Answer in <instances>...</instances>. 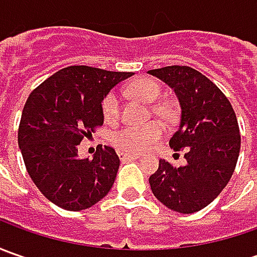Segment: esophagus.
<instances>
[{"label":"esophagus","instance_id":"esophagus-1","mask_svg":"<svg viewBox=\"0 0 257 257\" xmlns=\"http://www.w3.org/2000/svg\"><path fill=\"white\" fill-rule=\"evenodd\" d=\"M120 160L121 162H130V160H136L139 159V156H134V154H127V153H120Z\"/></svg>","mask_w":257,"mask_h":257}]
</instances>
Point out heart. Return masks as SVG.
<instances>
[{
	"label": "heart",
	"mask_w": 257,
	"mask_h": 257,
	"mask_svg": "<svg viewBox=\"0 0 257 257\" xmlns=\"http://www.w3.org/2000/svg\"><path fill=\"white\" fill-rule=\"evenodd\" d=\"M128 91L147 103H153L162 93V87L152 78H140L128 85ZM120 103L115 93H108L101 101V113L105 121H114L118 117ZM163 134V125L159 121L144 125H124L111 134V143L120 152L128 154L142 153L147 150Z\"/></svg>",
	"instance_id": "heart-1"
}]
</instances>
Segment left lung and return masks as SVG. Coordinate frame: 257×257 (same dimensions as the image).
Masks as SVG:
<instances>
[{"mask_svg":"<svg viewBox=\"0 0 257 257\" xmlns=\"http://www.w3.org/2000/svg\"><path fill=\"white\" fill-rule=\"evenodd\" d=\"M169 84L182 107L180 127L170 139L174 152L186 150L187 163L160 160L149 182L157 200L179 213L202 210L232 177L240 152L239 124L232 104L206 75L187 65L149 71Z\"/></svg>","mask_w":257,"mask_h":257,"instance_id":"8db88e82","label":"left lung"}]
</instances>
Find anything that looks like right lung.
<instances>
[{
	"label": "right lung",
	"mask_w": 257,
	"mask_h": 257,
	"mask_svg": "<svg viewBox=\"0 0 257 257\" xmlns=\"http://www.w3.org/2000/svg\"><path fill=\"white\" fill-rule=\"evenodd\" d=\"M132 73L71 65L48 77L28 95L18 127L25 169L55 206L78 212L100 202L113 187L120 159L100 146L80 159L77 146L103 125L101 101Z\"/></svg>",
	"instance_id": "add662e5"
}]
</instances>
